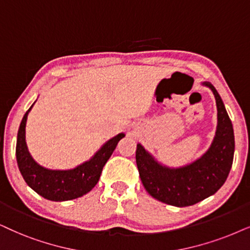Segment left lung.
Wrapping results in <instances>:
<instances>
[{
  "label": "left lung",
  "mask_w": 250,
  "mask_h": 250,
  "mask_svg": "<svg viewBox=\"0 0 250 250\" xmlns=\"http://www.w3.org/2000/svg\"><path fill=\"white\" fill-rule=\"evenodd\" d=\"M216 98L218 125L209 150L189 165L170 168L158 163L141 144L136 148V164L146 191L156 200L173 207H189L205 200L225 183L234 156V132L219 93L209 82Z\"/></svg>",
  "instance_id": "1"
}]
</instances>
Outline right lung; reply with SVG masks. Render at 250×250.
I'll use <instances>...</instances> for the list:
<instances>
[{
  "instance_id": "1",
  "label": "right lung",
  "mask_w": 250,
  "mask_h": 250,
  "mask_svg": "<svg viewBox=\"0 0 250 250\" xmlns=\"http://www.w3.org/2000/svg\"><path fill=\"white\" fill-rule=\"evenodd\" d=\"M33 105L25 113L21 120L17 135L16 145V158H17L18 168L21 175L34 191L43 198L54 202L70 201L81 197L88 191L99 181L104 166L112 156L119 141L125 137V134L116 135L103 145L90 160L67 170L48 169L40 166L28 152L25 140V127L30 110Z\"/></svg>"
}]
</instances>
